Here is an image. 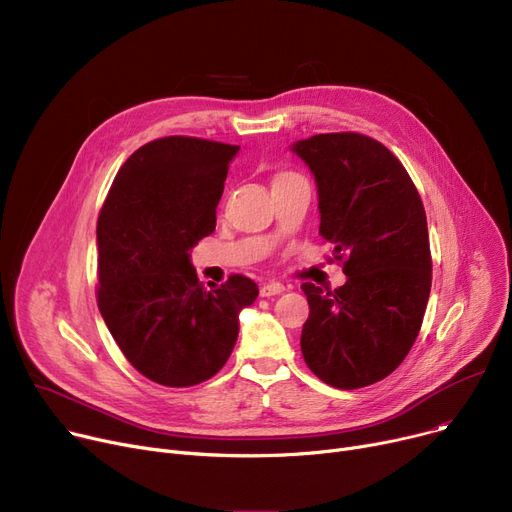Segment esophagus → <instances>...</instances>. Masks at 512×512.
Masks as SVG:
<instances>
[{
    "instance_id": "esophagus-1",
    "label": "esophagus",
    "mask_w": 512,
    "mask_h": 512,
    "mask_svg": "<svg viewBox=\"0 0 512 512\" xmlns=\"http://www.w3.org/2000/svg\"><path fill=\"white\" fill-rule=\"evenodd\" d=\"M285 291V285L283 283H277V281H268L260 287V295L262 297H273V295H279Z\"/></svg>"
}]
</instances>
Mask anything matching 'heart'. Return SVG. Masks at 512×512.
Segmentation results:
<instances>
[{
	"mask_svg": "<svg viewBox=\"0 0 512 512\" xmlns=\"http://www.w3.org/2000/svg\"><path fill=\"white\" fill-rule=\"evenodd\" d=\"M293 177H299V175H295V173H289V171H283V173H277L275 182H287V179H293ZM275 182H273V184H275Z\"/></svg>",
	"mask_w": 512,
	"mask_h": 512,
	"instance_id": "1",
	"label": "heart"
}]
</instances>
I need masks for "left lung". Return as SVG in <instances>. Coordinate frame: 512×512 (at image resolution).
I'll list each match as a JSON object with an SVG mask.
<instances>
[{
    "label": "left lung",
    "instance_id": "left-lung-1",
    "mask_svg": "<svg viewBox=\"0 0 512 512\" xmlns=\"http://www.w3.org/2000/svg\"><path fill=\"white\" fill-rule=\"evenodd\" d=\"M291 153L314 175L318 233L347 275L335 291L302 285V353L326 384L362 388L399 368L422 326L432 287L426 210L399 159L368 136L316 134Z\"/></svg>",
    "mask_w": 512,
    "mask_h": 512
}]
</instances>
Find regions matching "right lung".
<instances>
[{
	"mask_svg": "<svg viewBox=\"0 0 512 512\" xmlns=\"http://www.w3.org/2000/svg\"><path fill=\"white\" fill-rule=\"evenodd\" d=\"M239 146L200 138L153 140L117 171L97 223L99 310L128 362L163 386L215 376L258 285L233 275L204 285L192 248L215 231Z\"/></svg>",
	"mask_w": 512,
	"mask_h": 512,
	"instance_id": "obj_1",
	"label": "right lung"
}]
</instances>
